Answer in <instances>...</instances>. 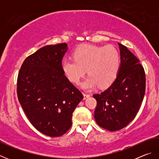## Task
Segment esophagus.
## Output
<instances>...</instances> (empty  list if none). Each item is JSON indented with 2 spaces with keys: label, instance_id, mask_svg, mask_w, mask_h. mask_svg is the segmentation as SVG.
I'll return each instance as SVG.
<instances>
[{
  "label": "esophagus",
  "instance_id": "1",
  "mask_svg": "<svg viewBox=\"0 0 159 159\" xmlns=\"http://www.w3.org/2000/svg\"><path fill=\"white\" fill-rule=\"evenodd\" d=\"M83 96H84V99H86V98H89L90 95V94H87V93H83Z\"/></svg>",
  "mask_w": 159,
  "mask_h": 159
}]
</instances>
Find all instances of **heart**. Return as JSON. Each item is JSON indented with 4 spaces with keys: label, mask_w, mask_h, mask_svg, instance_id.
Masks as SVG:
<instances>
[{
    "label": "heart",
    "mask_w": 159,
    "mask_h": 159,
    "mask_svg": "<svg viewBox=\"0 0 159 159\" xmlns=\"http://www.w3.org/2000/svg\"><path fill=\"white\" fill-rule=\"evenodd\" d=\"M72 57L73 60H64L61 70L67 79L75 84H79L87 70L89 76L83 83L85 89L98 85L101 88L109 87L117 76L120 58L113 45H83L74 50Z\"/></svg>",
    "instance_id": "b5f03b06"
}]
</instances>
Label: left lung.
Listing matches in <instances>:
<instances>
[{
  "label": "left lung",
  "instance_id": "obj_1",
  "mask_svg": "<svg viewBox=\"0 0 159 159\" xmlns=\"http://www.w3.org/2000/svg\"><path fill=\"white\" fill-rule=\"evenodd\" d=\"M118 45L121 64L116 79L104 92L93 95L96 122L109 131L119 130L134 119L146 89V75L139 60L125 45Z\"/></svg>",
  "mask_w": 159,
  "mask_h": 159
}]
</instances>
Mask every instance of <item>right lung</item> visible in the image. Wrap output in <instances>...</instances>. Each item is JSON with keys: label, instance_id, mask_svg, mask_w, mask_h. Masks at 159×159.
<instances>
[{"label": "right lung", "instance_id": "add662e5", "mask_svg": "<svg viewBox=\"0 0 159 159\" xmlns=\"http://www.w3.org/2000/svg\"><path fill=\"white\" fill-rule=\"evenodd\" d=\"M65 43L50 45L28 56L18 74L19 102L34 127L50 137L66 133L83 95L64 76L61 60Z\"/></svg>", "mask_w": 159, "mask_h": 159}]
</instances>
